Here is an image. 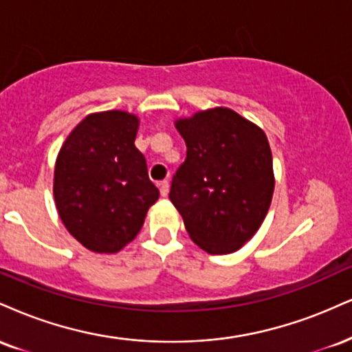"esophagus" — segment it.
I'll return each mask as SVG.
<instances>
[{
  "mask_svg": "<svg viewBox=\"0 0 352 352\" xmlns=\"http://www.w3.org/2000/svg\"><path fill=\"white\" fill-rule=\"evenodd\" d=\"M159 190H160V195H162V197H167V195H168V182L167 180L160 182Z\"/></svg>",
  "mask_w": 352,
  "mask_h": 352,
  "instance_id": "1",
  "label": "esophagus"
}]
</instances>
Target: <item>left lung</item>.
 <instances>
[{"label": "left lung", "mask_w": 352, "mask_h": 352, "mask_svg": "<svg viewBox=\"0 0 352 352\" xmlns=\"http://www.w3.org/2000/svg\"><path fill=\"white\" fill-rule=\"evenodd\" d=\"M175 128L187 157L172 179L170 201L203 251H238L272 201V152L264 131L230 108L200 111Z\"/></svg>", "instance_id": "left-lung-1"}]
</instances>
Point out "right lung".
Instances as JSON below:
<instances>
[{
  "instance_id": "add662e5",
  "label": "right lung",
  "mask_w": 352,
  "mask_h": 352,
  "mask_svg": "<svg viewBox=\"0 0 352 352\" xmlns=\"http://www.w3.org/2000/svg\"><path fill=\"white\" fill-rule=\"evenodd\" d=\"M139 120L124 111L87 116L63 142L55 162L58 217L78 243L118 252L142 228L159 190L134 146Z\"/></svg>"
}]
</instances>
